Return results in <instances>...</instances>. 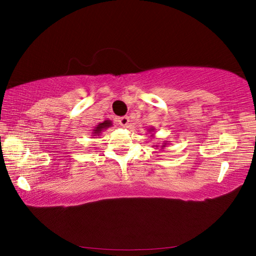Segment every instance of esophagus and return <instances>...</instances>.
<instances>
[{
  "label": "esophagus",
  "mask_w": 256,
  "mask_h": 256,
  "mask_svg": "<svg viewBox=\"0 0 256 256\" xmlns=\"http://www.w3.org/2000/svg\"><path fill=\"white\" fill-rule=\"evenodd\" d=\"M130 122V118L128 116H122V118H118V123L122 125V126H126Z\"/></svg>",
  "instance_id": "obj_1"
}]
</instances>
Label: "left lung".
<instances>
[{
  "label": "left lung",
  "mask_w": 256,
  "mask_h": 256,
  "mask_svg": "<svg viewBox=\"0 0 256 256\" xmlns=\"http://www.w3.org/2000/svg\"><path fill=\"white\" fill-rule=\"evenodd\" d=\"M154 131H155V128H148V132H150V133H152V135H150L152 138L154 136ZM167 144H168L167 142H164V143H162V145L160 146V150H164V148H166V146H167ZM153 148H158V146H157V145H154Z\"/></svg>",
  "instance_id": "obj_1"
}]
</instances>
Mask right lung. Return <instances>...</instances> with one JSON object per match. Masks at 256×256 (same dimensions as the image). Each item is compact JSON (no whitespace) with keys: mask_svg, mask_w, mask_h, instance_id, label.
<instances>
[{"mask_svg":"<svg viewBox=\"0 0 256 256\" xmlns=\"http://www.w3.org/2000/svg\"><path fill=\"white\" fill-rule=\"evenodd\" d=\"M112 125L113 123L112 121H110V120H106V121H103L102 123H99L94 130H92V136H99L104 130L112 126Z\"/></svg>","mask_w":256,"mask_h":256,"instance_id":"1","label":"right lung"}]
</instances>
